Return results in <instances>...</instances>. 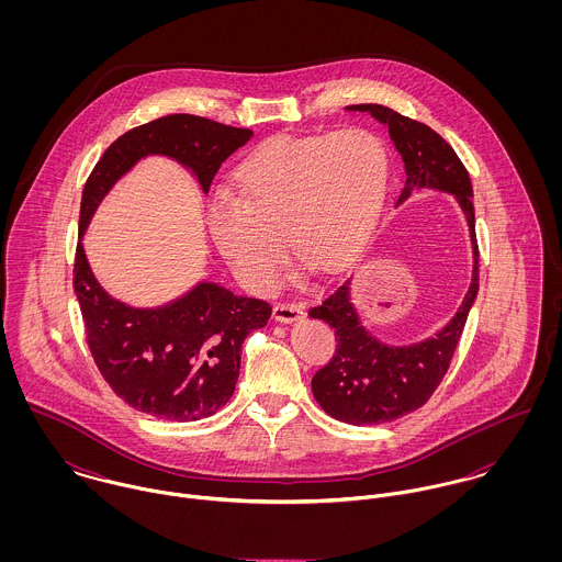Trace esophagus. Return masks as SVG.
<instances>
[{
	"mask_svg": "<svg viewBox=\"0 0 562 562\" xmlns=\"http://www.w3.org/2000/svg\"><path fill=\"white\" fill-rule=\"evenodd\" d=\"M305 316V307L301 303H277L272 310V318L277 322H296Z\"/></svg>",
	"mask_w": 562,
	"mask_h": 562,
	"instance_id": "1",
	"label": "esophagus"
}]
</instances>
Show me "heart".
Masks as SVG:
<instances>
[{"label":"heart","instance_id":"1","mask_svg":"<svg viewBox=\"0 0 562 562\" xmlns=\"http://www.w3.org/2000/svg\"><path fill=\"white\" fill-rule=\"evenodd\" d=\"M387 183V149L366 130L277 136L238 166L236 196L210 201V236L248 290L270 292L288 259L283 228L307 263L335 272L366 246Z\"/></svg>","mask_w":562,"mask_h":562}]
</instances>
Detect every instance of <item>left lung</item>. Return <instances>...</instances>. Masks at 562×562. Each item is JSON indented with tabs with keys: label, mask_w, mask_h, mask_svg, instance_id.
Here are the masks:
<instances>
[{
	"label": "left lung",
	"mask_w": 562,
	"mask_h": 562,
	"mask_svg": "<svg viewBox=\"0 0 562 562\" xmlns=\"http://www.w3.org/2000/svg\"><path fill=\"white\" fill-rule=\"evenodd\" d=\"M346 110L368 112L390 130L406 172L398 205L424 188L452 194L468 221L474 252L472 283L459 312L443 328L422 341L390 346L374 337L350 301L352 279L337 285L318 307L310 310V316L330 324L337 337L333 359L312 379L314 398L330 417L366 426L392 422L419 408L441 383L479 294V244L472 181L454 149L435 130L402 116L392 108L359 103Z\"/></svg>",
	"instance_id": "left-lung-1"
}]
</instances>
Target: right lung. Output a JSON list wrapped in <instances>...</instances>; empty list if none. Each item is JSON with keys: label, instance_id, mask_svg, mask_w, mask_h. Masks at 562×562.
<instances>
[{"label": "right lung", "instance_id": "add662e5", "mask_svg": "<svg viewBox=\"0 0 562 562\" xmlns=\"http://www.w3.org/2000/svg\"><path fill=\"white\" fill-rule=\"evenodd\" d=\"M250 138V130L168 114L116 138L83 186L74 290L88 348L114 394L154 417L194 422L225 406L240 376L241 344L268 324L272 307L212 281L160 307L125 305L94 279L81 238L105 194L143 158L179 161L207 194L221 164Z\"/></svg>", "mask_w": 562, "mask_h": 562}]
</instances>
